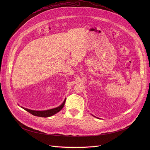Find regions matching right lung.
<instances>
[{
	"label": "right lung",
	"instance_id": "obj_1",
	"mask_svg": "<svg viewBox=\"0 0 150 150\" xmlns=\"http://www.w3.org/2000/svg\"><path fill=\"white\" fill-rule=\"evenodd\" d=\"M65 101H66V99L64 100L63 103L60 106L57 107V108H54L52 109H50V110H44V111H35V110H30V109L24 108H22L24 109V110H25L26 111L28 112L29 113H30L31 114H32L34 116L42 117H47L52 116L54 115V114L57 113V112H59V111H60L62 109V108H63L64 105H65Z\"/></svg>",
	"mask_w": 150,
	"mask_h": 150
}]
</instances>
